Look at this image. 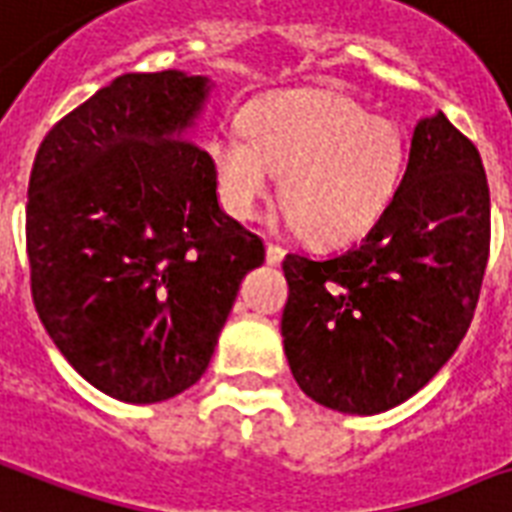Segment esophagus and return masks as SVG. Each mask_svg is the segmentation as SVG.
I'll list each match as a JSON object with an SVG mask.
<instances>
[{
	"label": "esophagus",
	"instance_id": "obj_1",
	"mask_svg": "<svg viewBox=\"0 0 512 512\" xmlns=\"http://www.w3.org/2000/svg\"><path fill=\"white\" fill-rule=\"evenodd\" d=\"M282 257H284L282 247H276V244H268V247H265V260H268L271 265L282 263Z\"/></svg>",
	"mask_w": 512,
	"mask_h": 512
}]
</instances>
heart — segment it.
I'll use <instances>...</instances> for the list:
<instances>
[{"mask_svg":"<svg viewBox=\"0 0 512 512\" xmlns=\"http://www.w3.org/2000/svg\"><path fill=\"white\" fill-rule=\"evenodd\" d=\"M222 206L252 220L282 174L284 222L319 244L368 233L405 171V139L386 117L335 91H287L247 109L244 131L212 142Z\"/></svg>","mask_w":512,"mask_h":512,"instance_id":"heart-1","label":"heart"}]
</instances>
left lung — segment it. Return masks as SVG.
I'll return each mask as SVG.
<instances>
[{"label": "left lung", "instance_id": "obj_1", "mask_svg": "<svg viewBox=\"0 0 512 512\" xmlns=\"http://www.w3.org/2000/svg\"><path fill=\"white\" fill-rule=\"evenodd\" d=\"M489 239L475 144L443 112L421 117L403 182L360 247L284 257V354L300 389L357 416L416 395L473 322Z\"/></svg>", "mask_w": 512, "mask_h": 512}]
</instances>
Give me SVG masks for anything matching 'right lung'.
Here are the masks:
<instances>
[{
    "mask_svg": "<svg viewBox=\"0 0 512 512\" xmlns=\"http://www.w3.org/2000/svg\"><path fill=\"white\" fill-rule=\"evenodd\" d=\"M209 91L179 69L120 74L34 158L31 298L69 365L123 403H161L204 376L241 279L265 260L190 139Z\"/></svg>",
    "mask_w": 512,
    "mask_h": 512,
    "instance_id": "obj_1",
    "label": "right lung"
}]
</instances>
